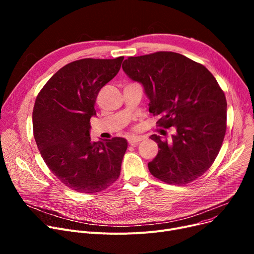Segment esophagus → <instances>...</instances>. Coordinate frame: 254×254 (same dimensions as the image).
<instances>
[{
    "mask_svg": "<svg viewBox=\"0 0 254 254\" xmlns=\"http://www.w3.org/2000/svg\"><path fill=\"white\" fill-rule=\"evenodd\" d=\"M145 138L143 137V136H131V137H129L128 139H127V141H128V143L130 144V145H136L138 142H140V141H142V140H144Z\"/></svg>",
    "mask_w": 254,
    "mask_h": 254,
    "instance_id": "esophagus-1",
    "label": "esophagus"
}]
</instances>
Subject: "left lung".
I'll return each instance as SVG.
<instances>
[{
    "label": "left lung",
    "instance_id": "1",
    "mask_svg": "<svg viewBox=\"0 0 254 254\" xmlns=\"http://www.w3.org/2000/svg\"><path fill=\"white\" fill-rule=\"evenodd\" d=\"M124 72L139 82L158 125L176 132L171 141L151 135L158 153L148 163L151 174L169 184H188L211 167L226 129V99L208 69L180 53L159 51L130 57Z\"/></svg>",
    "mask_w": 254,
    "mask_h": 254
}]
</instances>
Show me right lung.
Returning a JSON list of instances; mask_svg holds the SVG:
<instances>
[{
	"mask_svg": "<svg viewBox=\"0 0 254 254\" xmlns=\"http://www.w3.org/2000/svg\"><path fill=\"white\" fill-rule=\"evenodd\" d=\"M124 57L83 59L63 66L37 96L33 129L50 171L69 189L95 193L114 183L127 148L125 138L92 142L90 118L101 88L118 73Z\"/></svg>",
	"mask_w": 254,
	"mask_h": 254,
	"instance_id": "1",
	"label": "right lung"
}]
</instances>
